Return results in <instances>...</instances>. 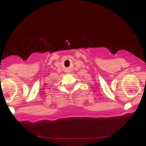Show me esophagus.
Here are the masks:
<instances>
[{
    "mask_svg": "<svg viewBox=\"0 0 146 146\" xmlns=\"http://www.w3.org/2000/svg\"><path fill=\"white\" fill-rule=\"evenodd\" d=\"M66 72H69V69H66Z\"/></svg>",
    "mask_w": 146,
    "mask_h": 146,
    "instance_id": "1",
    "label": "esophagus"
}]
</instances>
